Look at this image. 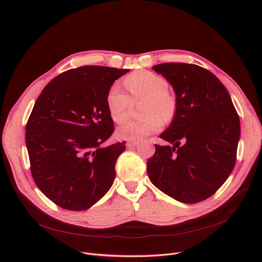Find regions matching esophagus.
Listing matches in <instances>:
<instances>
[{
	"mask_svg": "<svg viewBox=\"0 0 262 262\" xmlns=\"http://www.w3.org/2000/svg\"><path fill=\"white\" fill-rule=\"evenodd\" d=\"M138 144H139V141H128L126 143V146H127V148H130L133 146H137Z\"/></svg>",
	"mask_w": 262,
	"mask_h": 262,
	"instance_id": "esophagus-1",
	"label": "esophagus"
}]
</instances>
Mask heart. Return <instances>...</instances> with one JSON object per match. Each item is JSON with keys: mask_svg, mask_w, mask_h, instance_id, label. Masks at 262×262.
<instances>
[{"mask_svg": "<svg viewBox=\"0 0 262 262\" xmlns=\"http://www.w3.org/2000/svg\"><path fill=\"white\" fill-rule=\"evenodd\" d=\"M130 96L118 85L112 86L106 95L108 113L116 123H123L130 114L135 103L144 101L141 115L144 118L132 120L118 129L124 140H140L162 129L165 122L174 119L177 112L176 97L169 92L167 80L148 70L136 71L124 79Z\"/></svg>", "mask_w": 262, "mask_h": 262, "instance_id": "heart-1", "label": "heart"}]
</instances>
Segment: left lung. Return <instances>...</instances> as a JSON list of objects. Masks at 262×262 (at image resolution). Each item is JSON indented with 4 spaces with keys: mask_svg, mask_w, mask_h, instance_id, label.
Returning <instances> with one entry per match:
<instances>
[{
    "mask_svg": "<svg viewBox=\"0 0 262 262\" xmlns=\"http://www.w3.org/2000/svg\"><path fill=\"white\" fill-rule=\"evenodd\" d=\"M152 69L172 85L177 112L147 161L150 181L182 203L212 196L232 172L241 135L231 97L209 70L186 63H162Z\"/></svg>",
    "mask_w": 262,
    "mask_h": 262,
    "instance_id": "1",
    "label": "left lung"
}]
</instances>
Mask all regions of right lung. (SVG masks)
Returning <instances> with one entry per match:
<instances>
[{"mask_svg": "<svg viewBox=\"0 0 262 262\" xmlns=\"http://www.w3.org/2000/svg\"><path fill=\"white\" fill-rule=\"evenodd\" d=\"M129 69L87 65L53 79L37 98L26 126L32 177L56 205L88 209L110 190L125 143L102 147L114 133L106 95Z\"/></svg>", "mask_w": 262, "mask_h": 262, "instance_id": "obj_1", "label": "right lung"}]
</instances>
